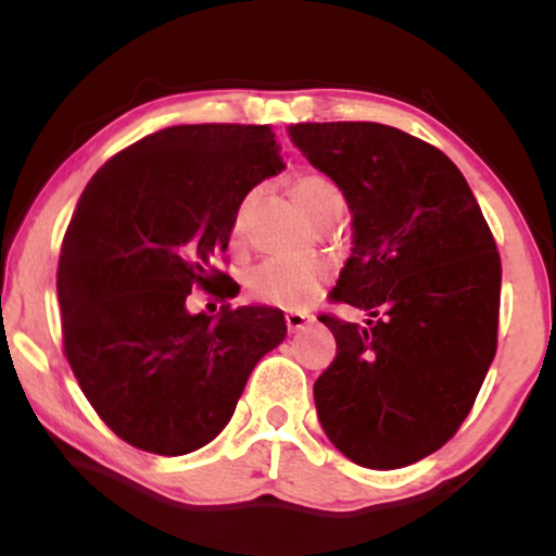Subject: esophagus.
Here are the masks:
<instances>
[{
    "mask_svg": "<svg viewBox=\"0 0 556 556\" xmlns=\"http://www.w3.org/2000/svg\"><path fill=\"white\" fill-rule=\"evenodd\" d=\"M311 321H314V316L298 314V311H292V314L285 316V324H287V329H290V331H303Z\"/></svg>",
    "mask_w": 556,
    "mask_h": 556,
    "instance_id": "34e87169",
    "label": "esophagus"
}]
</instances>
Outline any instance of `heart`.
<instances>
[{
	"label": "heart",
	"mask_w": 556,
	"mask_h": 556,
	"mask_svg": "<svg viewBox=\"0 0 556 556\" xmlns=\"http://www.w3.org/2000/svg\"><path fill=\"white\" fill-rule=\"evenodd\" d=\"M292 201L314 219L316 225H329L331 219L342 214L344 193L342 188L331 180L329 175L316 169H303L290 177L287 182ZM245 206L242 203L232 225V238H242V222H245ZM324 279H327V264L324 261L308 258L298 261V264H282V261H266V264L253 266L251 271L242 277L248 300L261 305H271V308L300 311L308 308L311 303L321 292Z\"/></svg>",
	"instance_id": "b5f03b06"
}]
</instances>
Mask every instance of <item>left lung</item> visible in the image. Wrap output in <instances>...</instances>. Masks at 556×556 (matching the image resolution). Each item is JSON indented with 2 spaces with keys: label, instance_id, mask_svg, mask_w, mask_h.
Masks as SVG:
<instances>
[{
  "label": "left lung",
  "instance_id": "8db88e82",
  "mask_svg": "<svg viewBox=\"0 0 556 556\" xmlns=\"http://www.w3.org/2000/svg\"><path fill=\"white\" fill-rule=\"evenodd\" d=\"M342 188L355 248L321 314L337 355L316 379L331 444L363 468L424 460L455 437L496 353L502 261L460 169L437 146L379 123L287 127Z\"/></svg>",
  "mask_w": 556,
  "mask_h": 556
}]
</instances>
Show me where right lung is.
I'll return each instance as SVG.
<instances>
[{"instance_id": "right-lung-1", "label": "right lung", "mask_w": 556, "mask_h": 556, "mask_svg": "<svg viewBox=\"0 0 556 556\" xmlns=\"http://www.w3.org/2000/svg\"><path fill=\"white\" fill-rule=\"evenodd\" d=\"M285 167L269 125H175L114 154L83 190L62 240V348L110 429L154 455H188L232 418L248 376L285 340L282 311L245 305L193 316L242 198Z\"/></svg>"}]
</instances>
